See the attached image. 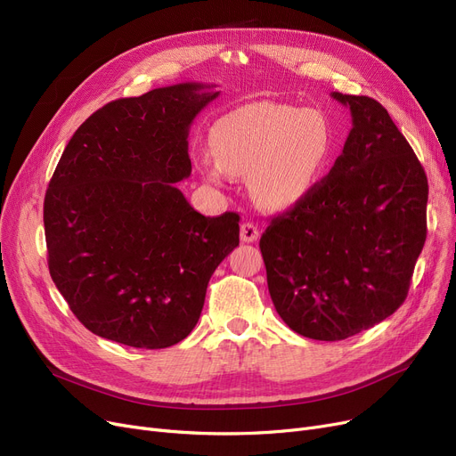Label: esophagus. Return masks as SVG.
<instances>
[{"mask_svg": "<svg viewBox=\"0 0 456 456\" xmlns=\"http://www.w3.org/2000/svg\"><path fill=\"white\" fill-rule=\"evenodd\" d=\"M258 238H260V231H258V227H256L255 224L244 222V224L240 225V240H242V242L251 244V242H256Z\"/></svg>", "mask_w": 456, "mask_h": 456, "instance_id": "obj_1", "label": "esophagus"}]
</instances>
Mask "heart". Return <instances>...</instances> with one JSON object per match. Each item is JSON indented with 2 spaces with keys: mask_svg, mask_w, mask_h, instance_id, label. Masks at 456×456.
Here are the masks:
<instances>
[{
  "mask_svg": "<svg viewBox=\"0 0 456 456\" xmlns=\"http://www.w3.org/2000/svg\"><path fill=\"white\" fill-rule=\"evenodd\" d=\"M212 150L194 155L214 184L248 177L253 203L284 212L322 181L337 150L330 119L318 109L258 102L224 114L210 131Z\"/></svg>",
  "mask_w": 456,
  "mask_h": 456,
  "instance_id": "heart-1",
  "label": "heart"
}]
</instances>
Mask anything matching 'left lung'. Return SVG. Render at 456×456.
Listing matches in <instances>:
<instances>
[{
	"instance_id": "1",
	"label": "left lung",
	"mask_w": 456,
	"mask_h": 456,
	"mask_svg": "<svg viewBox=\"0 0 456 456\" xmlns=\"http://www.w3.org/2000/svg\"><path fill=\"white\" fill-rule=\"evenodd\" d=\"M353 127L310 194L260 236L268 290L301 337L337 342L392 316L409 294L427 238L428 184L388 110L330 94Z\"/></svg>"
}]
</instances>
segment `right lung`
<instances>
[{"mask_svg": "<svg viewBox=\"0 0 456 456\" xmlns=\"http://www.w3.org/2000/svg\"><path fill=\"white\" fill-rule=\"evenodd\" d=\"M179 83L95 110L69 138L44 200L50 273L102 338L164 349L196 327L240 216L194 210L188 131L220 92Z\"/></svg>", "mask_w": 456, "mask_h": 456, "instance_id": "add662e5", "label": "right lung"}]
</instances>
